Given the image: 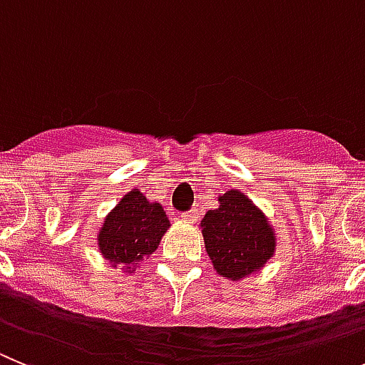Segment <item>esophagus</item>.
I'll use <instances>...</instances> for the list:
<instances>
[{
	"instance_id": "obj_1",
	"label": "esophagus",
	"mask_w": 365,
	"mask_h": 365,
	"mask_svg": "<svg viewBox=\"0 0 365 365\" xmlns=\"http://www.w3.org/2000/svg\"><path fill=\"white\" fill-rule=\"evenodd\" d=\"M182 220L183 222H196V220H198V209H190V211H185V212H182Z\"/></svg>"
}]
</instances>
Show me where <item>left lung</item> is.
<instances>
[{
	"mask_svg": "<svg viewBox=\"0 0 365 365\" xmlns=\"http://www.w3.org/2000/svg\"><path fill=\"white\" fill-rule=\"evenodd\" d=\"M205 249L216 272L242 280L274 252V235L265 216L240 190L220 196V207L202 220Z\"/></svg>",
	"mask_w": 365,
	"mask_h": 365,
	"instance_id": "1",
	"label": "left lung"
}]
</instances>
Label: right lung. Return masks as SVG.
<instances>
[{
    "label": "right lung",
    "mask_w": 365,
    "mask_h": 365,
    "mask_svg": "<svg viewBox=\"0 0 365 365\" xmlns=\"http://www.w3.org/2000/svg\"><path fill=\"white\" fill-rule=\"evenodd\" d=\"M170 223L160 203H150L138 189L127 192L105 218L98 244L110 264L130 265L153 255Z\"/></svg>",
    "instance_id": "right-lung-1"
}]
</instances>
